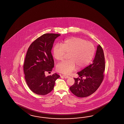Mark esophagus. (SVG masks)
Here are the masks:
<instances>
[{
    "label": "esophagus",
    "mask_w": 124,
    "mask_h": 124,
    "mask_svg": "<svg viewBox=\"0 0 124 124\" xmlns=\"http://www.w3.org/2000/svg\"><path fill=\"white\" fill-rule=\"evenodd\" d=\"M62 76L64 77V78H70V77L68 76H67V75H62Z\"/></svg>",
    "instance_id": "obj_1"
}]
</instances>
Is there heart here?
<instances>
[{
    "label": "heart",
    "mask_w": 124,
    "mask_h": 124,
    "mask_svg": "<svg viewBox=\"0 0 124 124\" xmlns=\"http://www.w3.org/2000/svg\"><path fill=\"white\" fill-rule=\"evenodd\" d=\"M95 51V47L93 43L78 37L67 39L61 45L56 44L53 48L54 58L58 61H62L66 53L69 54V59L58 64L57 70L68 74L76 70L77 66L78 68H83L90 62Z\"/></svg>",
    "instance_id": "heart-1"
}]
</instances>
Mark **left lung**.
Masks as SVG:
<instances>
[{
    "label": "left lung",
    "mask_w": 124,
    "mask_h": 124,
    "mask_svg": "<svg viewBox=\"0 0 124 124\" xmlns=\"http://www.w3.org/2000/svg\"><path fill=\"white\" fill-rule=\"evenodd\" d=\"M105 69L104 54L102 48L99 45L92 64L77 73L81 78H74L75 82L70 88L71 92L79 98L91 95L98 90L102 82ZM83 77L85 79H82Z\"/></svg>",
    "instance_id": "8db88e82"
}]
</instances>
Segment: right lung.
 Wrapping results in <instances>:
<instances>
[{"mask_svg":"<svg viewBox=\"0 0 124 124\" xmlns=\"http://www.w3.org/2000/svg\"><path fill=\"white\" fill-rule=\"evenodd\" d=\"M60 35L43 34L28 49L23 65L25 79L30 89L37 94L45 95L50 93L60 77L56 73L48 76L45 73L52 71L54 66L51 51L54 40Z\"/></svg>","mask_w":124,"mask_h":124,"instance_id":"obj_1","label":"right lung"}]
</instances>
